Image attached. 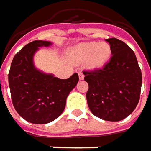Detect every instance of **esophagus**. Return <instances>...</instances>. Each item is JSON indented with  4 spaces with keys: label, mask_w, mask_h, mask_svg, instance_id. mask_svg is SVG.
I'll return each instance as SVG.
<instances>
[{
    "label": "esophagus",
    "mask_w": 151,
    "mask_h": 151,
    "mask_svg": "<svg viewBox=\"0 0 151 151\" xmlns=\"http://www.w3.org/2000/svg\"><path fill=\"white\" fill-rule=\"evenodd\" d=\"M78 77H79V79L80 80H83L84 78L83 73L82 72H79V73H78Z\"/></svg>",
    "instance_id": "34e87169"
}]
</instances>
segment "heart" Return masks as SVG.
I'll list each match as a JSON object with an SVG mask.
<instances>
[{"mask_svg": "<svg viewBox=\"0 0 151 151\" xmlns=\"http://www.w3.org/2000/svg\"><path fill=\"white\" fill-rule=\"evenodd\" d=\"M111 47L106 42H86L72 48L68 57L75 62L87 61L91 68L102 67L108 62L111 56Z\"/></svg>", "mask_w": 151, "mask_h": 151, "instance_id": "obj_1", "label": "heart"}]
</instances>
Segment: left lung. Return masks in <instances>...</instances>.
Here are the masks:
<instances>
[{
    "instance_id": "1",
    "label": "left lung",
    "mask_w": 151,
    "mask_h": 151,
    "mask_svg": "<svg viewBox=\"0 0 151 151\" xmlns=\"http://www.w3.org/2000/svg\"><path fill=\"white\" fill-rule=\"evenodd\" d=\"M112 56L102 68L83 71L88 83V105L99 118L119 122L135 110L139 102L142 74L134 51L116 38L106 40Z\"/></svg>"
}]
</instances>
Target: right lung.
I'll list each match as a JSON object with an SVG mask.
<instances>
[{
	"instance_id": "1",
	"label": "right lung",
	"mask_w": 151,
	"mask_h": 151,
	"mask_svg": "<svg viewBox=\"0 0 151 151\" xmlns=\"http://www.w3.org/2000/svg\"><path fill=\"white\" fill-rule=\"evenodd\" d=\"M51 45L43 40L29 43L15 54L9 72L13 106L21 117L33 124H46L58 118L78 82L77 73L68 79H60L35 67L33 57L39 47Z\"/></svg>"
}]
</instances>
